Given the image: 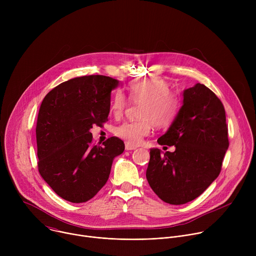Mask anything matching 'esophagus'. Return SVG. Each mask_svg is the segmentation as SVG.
<instances>
[{"label": "esophagus", "mask_w": 256, "mask_h": 256, "mask_svg": "<svg viewBox=\"0 0 256 256\" xmlns=\"http://www.w3.org/2000/svg\"><path fill=\"white\" fill-rule=\"evenodd\" d=\"M136 146H132L130 144H126V151H132V150H136Z\"/></svg>", "instance_id": "1"}]
</instances>
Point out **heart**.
I'll return each instance as SVG.
<instances>
[{
	"mask_svg": "<svg viewBox=\"0 0 256 256\" xmlns=\"http://www.w3.org/2000/svg\"><path fill=\"white\" fill-rule=\"evenodd\" d=\"M168 83L162 79H144L132 83L128 87V96L132 103H142L136 122H126L116 128L118 136L132 146L142 142L150 134L153 124L165 128L172 124L179 109L177 96L170 92ZM128 106V99L122 92H116L110 104V112L120 118Z\"/></svg>",
	"mask_w": 256,
	"mask_h": 256,
	"instance_id": "heart-1",
	"label": "heart"
}]
</instances>
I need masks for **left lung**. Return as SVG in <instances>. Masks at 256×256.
<instances>
[{"instance_id": "left-lung-1", "label": "left lung", "mask_w": 256, "mask_h": 256, "mask_svg": "<svg viewBox=\"0 0 256 256\" xmlns=\"http://www.w3.org/2000/svg\"><path fill=\"white\" fill-rule=\"evenodd\" d=\"M157 142L175 151L151 149L146 172L151 188L170 204L194 200L220 174L229 147L223 103L204 84L184 90V104Z\"/></svg>"}]
</instances>
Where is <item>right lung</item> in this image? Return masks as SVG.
Here are the masks:
<instances>
[{"label":"right lung","instance_id":"right-lung-1","mask_svg":"<svg viewBox=\"0 0 256 256\" xmlns=\"http://www.w3.org/2000/svg\"><path fill=\"white\" fill-rule=\"evenodd\" d=\"M118 81L102 75L77 77L50 91L36 124L38 171L62 198L91 200L105 186L114 159L124 151V142L112 136L102 146L92 144L90 128L107 122L110 93Z\"/></svg>","mask_w":256,"mask_h":256}]
</instances>
